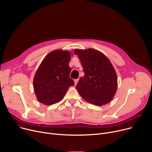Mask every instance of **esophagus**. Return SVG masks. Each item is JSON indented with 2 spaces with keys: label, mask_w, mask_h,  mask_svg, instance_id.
Masks as SVG:
<instances>
[{
  "label": "esophagus",
  "mask_w": 152,
  "mask_h": 152,
  "mask_svg": "<svg viewBox=\"0 0 152 152\" xmlns=\"http://www.w3.org/2000/svg\"><path fill=\"white\" fill-rule=\"evenodd\" d=\"M78 81H79V79H75V85H76V84H77Z\"/></svg>",
  "instance_id": "esophagus-1"
}]
</instances>
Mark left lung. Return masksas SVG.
<instances>
[{
    "label": "left lung",
    "mask_w": 152,
    "mask_h": 152,
    "mask_svg": "<svg viewBox=\"0 0 152 152\" xmlns=\"http://www.w3.org/2000/svg\"><path fill=\"white\" fill-rule=\"evenodd\" d=\"M83 68L84 76L79 79L76 89L83 99L91 104L108 103L116 92L118 78L115 69L106 56L93 49H75Z\"/></svg>",
    "instance_id": "8db88e82"
}]
</instances>
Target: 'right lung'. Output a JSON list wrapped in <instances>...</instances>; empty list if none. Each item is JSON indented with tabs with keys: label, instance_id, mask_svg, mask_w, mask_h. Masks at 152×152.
<instances>
[{
	"label": "right lung",
	"instance_id": "obj_1",
	"mask_svg": "<svg viewBox=\"0 0 152 152\" xmlns=\"http://www.w3.org/2000/svg\"><path fill=\"white\" fill-rule=\"evenodd\" d=\"M71 54L69 51L55 50L42 61L33 79L34 91L40 103L51 105L59 102L69 87L74 86V81L69 77Z\"/></svg>",
	"mask_w": 152,
	"mask_h": 152
}]
</instances>
